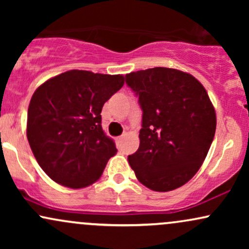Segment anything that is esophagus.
<instances>
[{
  "label": "esophagus",
  "mask_w": 249,
  "mask_h": 249,
  "mask_svg": "<svg viewBox=\"0 0 249 249\" xmlns=\"http://www.w3.org/2000/svg\"><path fill=\"white\" fill-rule=\"evenodd\" d=\"M123 139H124V137H123V136H121V137H117V138H116L117 144L121 145V144H122V142H123Z\"/></svg>",
  "instance_id": "1"
}]
</instances>
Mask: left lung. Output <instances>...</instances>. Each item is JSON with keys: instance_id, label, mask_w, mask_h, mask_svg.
Instances as JSON below:
<instances>
[{"instance_id": "1", "label": "left lung", "mask_w": 249, "mask_h": 249, "mask_svg": "<svg viewBox=\"0 0 249 249\" xmlns=\"http://www.w3.org/2000/svg\"><path fill=\"white\" fill-rule=\"evenodd\" d=\"M125 81L142 111L141 144L128 156L131 168L152 191L182 186L198 172L215 133L207 91L192 75L170 68L127 73Z\"/></svg>"}]
</instances>
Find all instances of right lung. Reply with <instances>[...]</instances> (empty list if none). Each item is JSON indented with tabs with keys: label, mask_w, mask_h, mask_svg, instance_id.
Returning a JSON list of instances; mask_svg holds the SVG:
<instances>
[{
	"label": "right lung",
	"mask_w": 249,
	"mask_h": 249,
	"mask_svg": "<svg viewBox=\"0 0 249 249\" xmlns=\"http://www.w3.org/2000/svg\"><path fill=\"white\" fill-rule=\"evenodd\" d=\"M124 85L123 75L70 70L44 82L28 108V142L53 181L83 188L101 178L117 152L102 128L104 103Z\"/></svg>",
	"instance_id": "1"
}]
</instances>
